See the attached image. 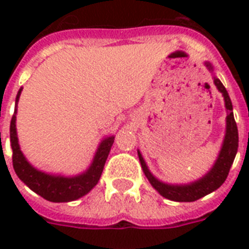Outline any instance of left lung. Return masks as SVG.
Returning <instances> with one entry per match:
<instances>
[{"mask_svg": "<svg viewBox=\"0 0 249 249\" xmlns=\"http://www.w3.org/2000/svg\"><path fill=\"white\" fill-rule=\"evenodd\" d=\"M207 64V67L209 70H212L211 64ZM214 84H216L217 89L220 90L225 99V106L226 109L229 111L228 117H226V136H225L224 144L221 148L218 159L214 163L213 168L208 172V174H205L204 177L199 179V181L190 183V185L183 186H172L166 185L163 182L158 181L147 169L146 163H144L143 158L138 151V156H140L141 165L143 168V172L146 174V177L152 185V187H155L160 193V195L169 200L173 201H195L200 197L208 195L212 191L217 190L225 179L228 178V174L230 172V168L232 165V161L235 159L236 151H238V142H239V137H238V126L234 120V115H232V105L229 97L228 91L225 89V86L222 85L218 79H214Z\"/></svg>", "mask_w": 249, "mask_h": 249, "instance_id": "8db88e82", "label": "left lung"}]
</instances>
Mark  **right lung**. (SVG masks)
Returning <instances> with one entry per match:
<instances>
[{
  "instance_id": "1",
  "label": "right lung",
  "mask_w": 249,
  "mask_h": 249,
  "mask_svg": "<svg viewBox=\"0 0 249 249\" xmlns=\"http://www.w3.org/2000/svg\"><path fill=\"white\" fill-rule=\"evenodd\" d=\"M21 89H19L17 95L18 103L19 97H20ZM15 113H17V107H15ZM15 113L11 119L10 124V142H11V148H13V166L15 173L29 189L38 194L40 196L49 201L54 203H64V201H72L84 196L97 185L101 174L105 168L106 160L109 154V150L112 147L115 137H107L106 140L102 141L99 147L97 150V154L94 156L93 164L86 170L85 173L80 174L77 177H55L50 174H45L40 170L35 169L31 164L25 160V158L21 154L19 143H18L17 128H15Z\"/></svg>"
}]
</instances>
